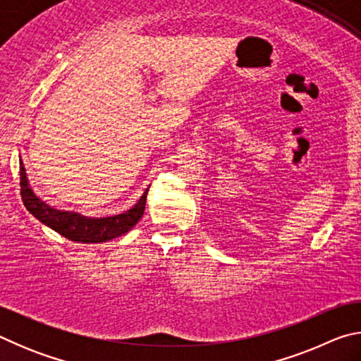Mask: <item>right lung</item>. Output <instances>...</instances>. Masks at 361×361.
Here are the masks:
<instances>
[{"mask_svg": "<svg viewBox=\"0 0 361 361\" xmlns=\"http://www.w3.org/2000/svg\"><path fill=\"white\" fill-rule=\"evenodd\" d=\"M146 189L140 197L137 205L121 215L106 218H87L75 212H62L46 205L39 197H36L32 188L28 185L25 167L20 162V195L23 205L32 215L39 219L42 224L59 232L65 239L81 243H100L116 239L126 232H129L143 216L146 205Z\"/></svg>", "mask_w": 361, "mask_h": 361, "instance_id": "right-lung-1", "label": "right lung"}]
</instances>
